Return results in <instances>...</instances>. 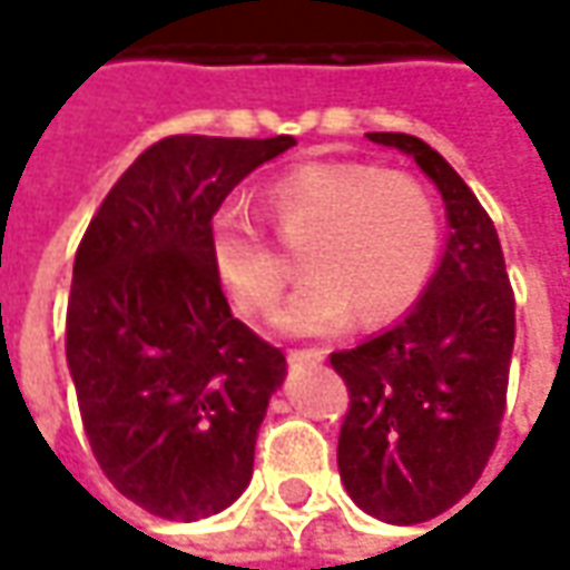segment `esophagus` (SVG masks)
I'll list each match as a JSON object with an SVG mask.
<instances>
[{
	"label": "esophagus",
	"instance_id": "34e87169",
	"mask_svg": "<svg viewBox=\"0 0 570 570\" xmlns=\"http://www.w3.org/2000/svg\"><path fill=\"white\" fill-rule=\"evenodd\" d=\"M326 358V348H292L288 352V362H323Z\"/></svg>",
	"mask_w": 570,
	"mask_h": 570
}]
</instances>
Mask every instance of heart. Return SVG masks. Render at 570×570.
I'll return each instance as SVG.
<instances>
[{
    "label": "heart",
    "mask_w": 570,
    "mask_h": 570,
    "mask_svg": "<svg viewBox=\"0 0 570 570\" xmlns=\"http://www.w3.org/2000/svg\"><path fill=\"white\" fill-rule=\"evenodd\" d=\"M266 215L288 244H304L307 282L275 317L285 333L326 336L352 314L362 323L400 317L422 295L438 259L441 218L428 187L405 170L371 161H314L275 177ZM208 263L244 317L269 314L288 263L244 208L222 206L208 222Z\"/></svg>",
    "instance_id": "obj_1"
}]
</instances>
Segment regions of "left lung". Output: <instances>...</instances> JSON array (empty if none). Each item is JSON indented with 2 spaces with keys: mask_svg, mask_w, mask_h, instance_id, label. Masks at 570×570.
Here are the masks:
<instances>
[{
  "mask_svg": "<svg viewBox=\"0 0 570 570\" xmlns=\"http://www.w3.org/2000/svg\"><path fill=\"white\" fill-rule=\"evenodd\" d=\"M412 155L448 203L441 269L412 314L364 345L333 352L348 386L340 475L355 504L386 523H425L479 482L492 456L514 352V288L489 212L422 139L367 132Z\"/></svg>",
  "mask_w": 570,
  "mask_h": 570,
  "instance_id": "obj_1",
  "label": "left lung"
}]
</instances>
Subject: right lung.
<instances>
[{
  "label": "right lung",
  "instance_id": "right-lung-1",
  "mask_svg": "<svg viewBox=\"0 0 570 570\" xmlns=\"http://www.w3.org/2000/svg\"><path fill=\"white\" fill-rule=\"evenodd\" d=\"M292 136H167L126 167L76 250L66 358L91 453L148 514L199 520L247 489L285 355L230 314L208 222Z\"/></svg>",
  "mask_w": 570,
  "mask_h": 570
}]
</instances>
